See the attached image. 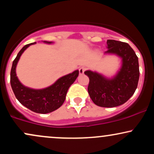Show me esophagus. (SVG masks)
I'll return each mask as SVG.
<instances>
[{
    "label": "esophagus",
    "instance_id": "1",
    "mask_svg": "<svg viewBox=\"0 0 154 154\" xmlns=\"http://www.w3.org/2000/svg\"><path fill=\"white\" fill-rule=\"evenodd\" d=\"M85 71V67H80V68L79 69V75H83V74H84Z\"/></svg>",
    "mask_w": 154,
    "mask_h": 154
}]
</instances>
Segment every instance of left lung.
I'll use <instances>...</instances> for the list:
<instances>
[{"instance_id":"obj_1","label":"left lung","mask_w":154,"mask_h":154,"mask_svg":"<svg viewBox=\"0 0 154 154\" xmlns=\"http://www.w3.org/2000/svg\"><path fill=\"white\" fill-rule=\"evenodd\" d=\"M104 55H114L121 59L115 75L109 77L96 71L86 70L89 77L88 91L95 105L112 108L126 103L137 87L140 71L138 58L128 43L108 40Z\"/></svg>"}]
</instances>
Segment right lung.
<instances>
[{"label": "right lung", "mask_w": 154, "mask_h": 154, "mask_svg": "<svg viewBox=\"0 0 154 154\" xmlns=\"http://www.w3.org/2000/svg\"><path fill=\"white\" fill-rule=\"evenodd\" d=\"M46 44H52L54 42L43 41ZM32 43L24 45L21 49L12 63L11 70V85L17 99L29 110L39 114L51 113L61 106L66 99V95L71 85L74 83L79 75V70L61 77L51 85L42 89H35L24 85L17 76V66L21 56L24 51Z\"/></svg>", "instance_id": "1"}]
</instances>
